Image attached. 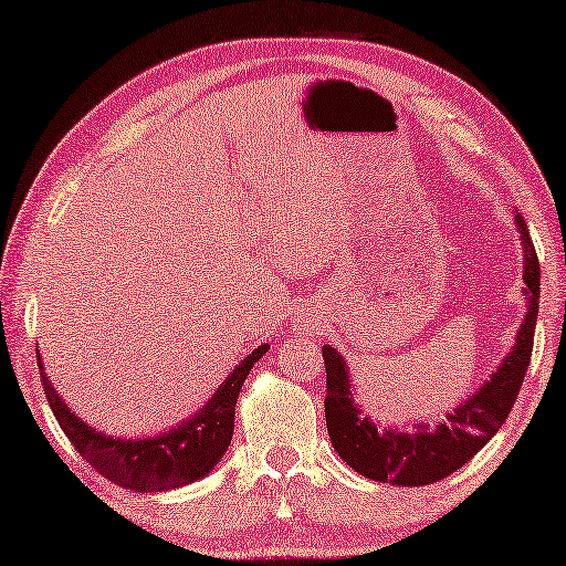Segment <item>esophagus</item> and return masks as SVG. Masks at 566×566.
Segmentation results:
<instances>
[{"label":"esophagus","mask_w":566,"mask_h":566,"mask_svg":"<svg viewBox=\"0 0 566 566\" xmlns=\"http://www.w3.org/2000/svg\"><path fill=\"white\" fill-rule=\"evenodd\" d=\"M313 321H318V318H313ZM313 321H311V323H313Z\"/></svg>","instance_id":"esophagus-1"}]
</instances>
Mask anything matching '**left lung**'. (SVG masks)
<instances>
[{
    "label": "left lung",
    "instance_id": "obj_1",
    "mask_svg": "<svg viewBox=\"0 0 566 566\" xmlns=\"http://www.w3.org/2000/svg\"><path fill=\"white\" fill-rule=\"evenodd\" d=\"M524 248L526 313L516 340L492 376L464 398L447 419L437 423L413 421L409 431L398 426H376L356 403L346 358L333 346H323L326 360V426L333 449L346 464L370 481L394 486H426L447 479L476 457L486 441L502 429L530 368L534 326L539 316V261H536L524 218H514Z\"/></svg>",
    "mask_w": 566,
    "mask_h": 566
}]
</instances>
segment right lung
I'll return each instance as SVG.
<instances>
[{"mask_svg": "<svg viewBox=\"0 0 566 566\" xmlns=\"http://www.w3.org/2000/svg\"><path fill=\"white\" fill-rule=\"evenodd\" d=\"M268 350H271L268 344L253 348V354H248L230 370L226 381L218 386V391L208 398L206 406L196 416L172 426L170 431L143 439L109 437V433H102L95 426L82 421L64 403L57 388L52 386L50 376L44 374L40 350H36V364H40L42 386L44 394H48L54 419L60 421L62 431L67 433L72 447L82 453V459L95 467L102 476L113 481V484L133 489V492L140 494H153L170 492V489H180L208 476L218 461L226 457L235 429L233 421L240 388H243L250 368Z\"/></svg>", "mask_w": 566, "mask_h": 566, "instance_id": "right-lung-1", "label": "right lung"}]
</instances>
